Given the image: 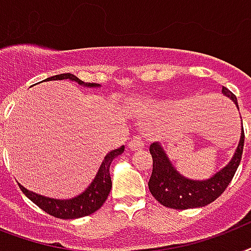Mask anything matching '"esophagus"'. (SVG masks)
I'll return each instance as SVG.
<instances>
[{"label": "esophagus", "instance_id": "obj_1", "mask_svg": "<svg viewBox=\"0 0 251 251\" xmlns=\"http://www.w3.org/2000/svg\"><path fill=\"white\" fill-rule=\"evenodd\" d=\"M145 147V142L142 141L139 137H135L133 138L131 141L129 142V149L131 151H137V150H142Z\"/></svg>", "mask_w": 251, "mask_h": 251}]
</instances>
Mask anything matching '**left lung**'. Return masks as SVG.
<instances>
[{
  "label": "left lung",
  "mask_w": 251,
  "mask_h": 251,
  "mask_svg": "<svg viewBox=\"0 0 251 251\" xmlns=\"http://www.w3.org/2000/svg\"><path fill=\"white\" fill-rule=\"evenodd\" d=\"M222 92L238 108L237 98L226 87H223ZM244 141L245 134L244 126H241L240 142L229 163L207 179H191L181 175L172 164L163 146L159 142H155L150 146L153 161L152 175L149 181L151 194L163 206L175 210H187L210 204L224 193L233 178L241 161Z\"/></svg>",
  "instance_id": "1"
}]
</instances>
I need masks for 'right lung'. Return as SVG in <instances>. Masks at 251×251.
<instances>
[{
    "label": "right lung",
    "instance_id": "obj_1",
    "mask_svg": "<svg viewBox=\"0 0 251 251\" xmlns=\"http://www.w3.org/2000/svg\"><path fill=\"white\" fill-rule=\"evenodd\" d=\"M69 79L72 82H75L79 86L88 87V88H99L101 87L99 83H86L83 80H80L78 76L70 73H65V74H58V75H53L50 78H47L45 82L49 80H64ZM125 151V146H121L120 149L112 150L108 152L102 160L101 165L99 168L98 173L92 179V182L86 187L83 193L76 195L74 198L70 199H54L44 197V195L37 194L33 191L27 190L25 186H22L21 183H18L23 194L27 198L40 207L41 210L45 211L47 214L52 215L54 218L58 219H78L83 218L87 215L94 214L95 211H98L102 206V203L105 202L109 191L112 189V179H110L109 168L114 157L121 155Z\"/></svg>",
    "mask_w": 251,
    "mask_h": 251
}]
</instances>
